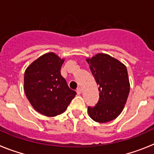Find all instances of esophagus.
I'll return each mask as SVG.
<instances>
[{"mask_svg": "<svg viewBox=\"0 0 154 154\" xmlns=\"http://www.w3.org/2000/svg\"><path fill=\"white\" fill-rule=\"evenodd\" d=\"M76 92H77V93L78 95H80V93H81V92H82V90H81V88H80V87H78V88L77 89V90H76Z\"/></svg>", "mask_w": 154, "mask_h": 154, "instance_id": "esophagus-1", "label": "esophagus"}]
</instances>
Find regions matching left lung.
Here are the masks:
<instances>
[{
	"instance_id": "1",
	"label": "left lung",
	"mask_w": 154,
	"mask_h": 154,
	"mask_svg": "<svg viewBox=\"0 0 154 154\" xmlns=\"http://www.w3.org/2000/svg\"><path fill=\"white\" fill-rule=\"evenodd\" d=\"M87 61L100 91L98 103L93 107L88 106L89 116L100 123L114 120L122 112L130 91L127 67L103 53L87 58Z\"/></svg>"
}]
</instances>
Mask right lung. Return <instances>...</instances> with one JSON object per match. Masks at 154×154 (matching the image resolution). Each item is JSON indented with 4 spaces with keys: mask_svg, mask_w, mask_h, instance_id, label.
I'll use <instances>...</instances> for the list:
<instances>
[{
    "mask_svg": "<svg viewBox=\"0 0 154 154\" xmlns=\"http://www.w3.org/2000/svg\"><path fill=\"white\" fill-rule=\"evenodd\" d=\"M64 61L54 53H46L32 63L24 74L27 99L34 109L45 116L64 112L77 94L61 75Z\"/></svg>",
    "mask_w": 154,
    "mask_h": 154,
    "instance_id": "add662e5",
    "label": "right lung"
}]
</instances>
